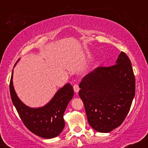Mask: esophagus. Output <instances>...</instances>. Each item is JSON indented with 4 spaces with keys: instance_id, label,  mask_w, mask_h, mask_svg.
Here are the masks:
<instances>
[{
    "instance_id": "esophagus-1",
    "label": "esophagus",
    "mask_w": 148,
    "mask_h": 148,
    "mask_svg": "<svg viewBox=\"0 0 148 148\" xmlns=\"http://www.w3.org/2000/svg\"><path fill=\"white\" fill-rule=\"evenodd\" d=\"M73 88H74V92H75L76 93L79 92V90H80L79 85L75 84L74 86H73Z\"/></svg>"
}]
</instances>
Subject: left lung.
<instances>
[{"mask_svg": "<svg viewBox=\"0 0 148 148\" xmlns=\"http://www.w3.org/2000/svg\"><path fill=\"white\" fill-rule=\"evenodd\" d=\"M79 88L90 125L101 133L111 132L123 123L135 95V76L128 56L122 51L114 65L94 69Z\"/></svg>", "mask_w": 148, "mask_h": 148, "instance_id": "obj_1", "label": "left lung"}]
</instances>
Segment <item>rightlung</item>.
I'll use <instances>...</instances> for the list:
<instances>
[{"label":"right lung","instance_id":"add662e5","mask_svg":"<svg viewBox=\"0 0 148 148\" xmlns=\"http://www.w3.org/2000/svg\"><path fill=\"white\" fill-rule=\"evenodd\" d=\"M12 79L13 70L10 83V96L25 126L30 132L42 138H52L58 136L64 127V111L74 96L72 85H64L45 106L40 108H30L25 105L18 97L13 86Z\"/></svg>","mask_w":148,"mask_h":148}]
</instances>
